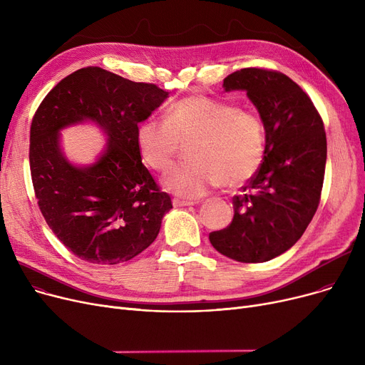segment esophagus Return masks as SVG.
Returning <instances> with one entry per match:
<instances>
[{
    "mask_svg": "<svg viewBox=\"0 0 365 365\" xmlns=\"http://www.w3.org/2000/svg\"><path fill=\"white\" fill-rule=\"evenodd\" d=\"M194 204H195L194 201H185V200H179V198L173 200V205H175V207H189V205H194Z\"/></svg>",
    "mask_w": 365,
    "mask_h": 365,
    "instance_id": "obj_1",
    "label": "esophagus"
}]
</instances>
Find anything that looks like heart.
I'll use <instances>...</instances> for the list:
<instances>
[{
	"label": "heart",
	"mask_w": 365,
	"mask_h": 365,
	"mask_svg": "<svg viewBox=\"0 0 365 365\" xmlns=\"http://www.w3.org/2000/svg\"><path fill=\"white\" fill-rule=\"evenodd\" d=\"M189 164L171 168L164 186L185 198H198L216 186L238 187L259 171L264 158V125L257 113L235 105L189 96L167 109V120L146 118L138 128L142 160L164 171L182 146Z\"/></svg>",
	"instance_id": "1"
}]
</instances>
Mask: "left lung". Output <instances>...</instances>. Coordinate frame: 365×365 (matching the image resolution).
Wrapping results in <instances>:
<instances>
[{
    "instance_id": "8db88e82",
    "label": "left lung",
    "mask_w": 365,
    "mask_h": 365,
    "mask_svg": "<svg viewBox=\"0 0 365 365\" xmlns=\"http://www.w3.org/2000/svg\"><path fill=\"white\" fill-rule=\"evenodd\" d=\"M223 88L247 91L266 148L259 171L232 198L231 225L208 238L229 259L267 262L300 240L317 212L327 161L324 123L309 96L278 71L244 68L227 75Z\"/></svg>"
}]
</instances>
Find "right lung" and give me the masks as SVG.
Masks as SVG:
<instances>
[{"instance_id": "add662e5", "label": "right lung", "mask_w": 365, "mask_h": 365, "mask_svg": "<svg viewBox=\"0 0 365 365\" xmlns=\"http://www.w3.org/2000/svg\"><path fill=\"white\" fill-rule=\"evenodd\" d=\"M167 98L155 84L88 66L56 84L38 106L29 143L35 197L53 234L81 260L118 264L155 241L173 205L142 163L138 124ZM87 119L108 143L94 165L76 168L61 153L58 131Z\"/></svg>"}]
</instances>
